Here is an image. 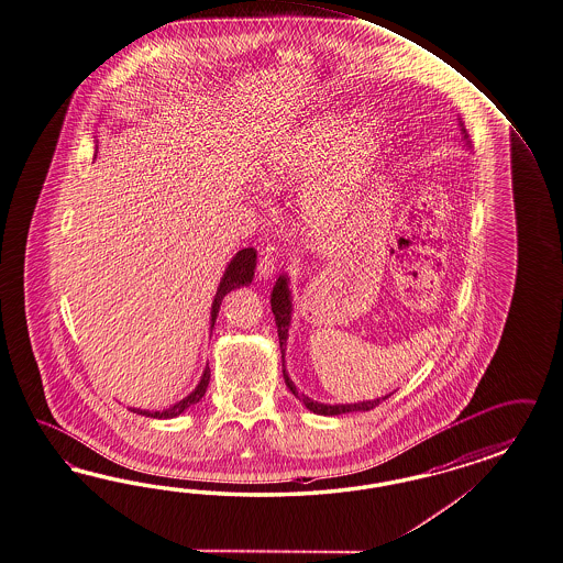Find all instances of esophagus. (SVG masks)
Listing matches in <instances>:
<instances>
[{
    "label": "esophagus",
    "instance_id": "obj_1",
    "mask_svg": "<svg viewBox=\"0 0 563 563\" xmlns=\"http://www.w3.org/2000/svg\"><path fill=\"white\" fill-rule=\"evenodd\" d=\"M276 266H278V262H276V254H274V247H268V250H264V252L260 254V278H262V280H268V278H273L274 273H276Z\"/></svg>",
    "mask_w": 563,
    "mask_h": 563
}]
</instances>
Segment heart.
Wrapping results in <instances>:
<instances>
[{
    "label": "heart",
    "instance_id": "1",
    "mask_svg": "<svg viewBox=\"0 0 563 563\" xmlns=\"http://www.w3.org/2000/svg\"><path fill=\"white\" fill-rule=\"evenodd\" d=\"M379 152L380 141L373 129L354 133L350 121L316 117L264 152L256 180L260 188L274 195L305 190V225L316 233H328L349 213Z\"/></svg>",
    "mask_w": 563,
    "mask_h": 563
}]
</instances>
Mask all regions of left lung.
Masks as SVG:
<instances>
[{"label": "left lung", "instance_id": "8db88e82", "mask_svg": "<svg viewBox=\"0 0 563 563\" xmlns=\"http://www.w3.org/2000/svg\"><path fill=\"white\" fill-rule=\"evenodd\" d=\"M459 126H461V135L465 139V143L470 145L467 141V133L461 124L459 119ZM271 305H273L274 321H276V328H278V342H280V354H283V375H285V383L289 387L290 394L297 397L305 408L318 416H340V413H349V411H368L373 410L375 406H379L380 401L385 397H377V399H363V401H354V404H323L318 401L313 397L305 396L299 394L297 385L292 383V379L287 373V366H285V356H287V346H289V328L290 320H292V295H290V276L289 274H280L274 283L273 295H271Z\"/></svg>", "mask_w": 563, "mask_h": 563}]
</instances>
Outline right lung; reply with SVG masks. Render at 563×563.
<instances>
[{"mask_svg": "<svg viewBox=\"0 0 563 563\" xmlns=\"http://www.w3.org/2000/svg\"><path fill=\"white\" fill-rule=\"evenodd\" d=\"M254 271H256V250H254V247H243V250H240V252L231 258L228 268H225V273H223L221 280H219V287H217L213 303H211V332H213L214 320H217L219 309H221V303H223V297H225L228 292H231V290L252 285ZM209 379H211V371H209V366H205V371H202V375H200L197 387H195L188 396L183 397L180 401H176L174 406H169L167 410L145 411L135 410V408H133V411L143 413V416H150V418H157V420L176 418V416H180V413L188 410L190 406H195V404H198V401L202 399L207 387H209Z\"/></svg>", "mask_w": 563, "mask_h": 563, "instance_id": "1", "label": "right lung"}]
</instances>
